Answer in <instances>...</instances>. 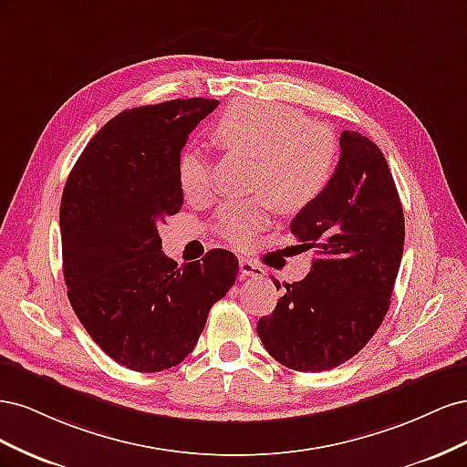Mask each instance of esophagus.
Wrapping results in <instances>:
<instances>
[{"label": "esophagus", "instance_id": "esophagus-1", "mask_svg": "<svg viewBox=\"0 0 467 467\" xmlns=\"http://www.w3.org/2000/svg\"><path fill=\"white\" fill-rule=\"evenodd\" d=\"M239 273H242V276H253V278L265 275L261 265H257L255 261H251V259H244V257L239 259Z\"/></svg>", "mask_w": 467, "mask_h": 467}]
</instances>
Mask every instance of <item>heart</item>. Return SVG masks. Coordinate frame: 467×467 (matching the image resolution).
<instances>
[{
  "mask_svg": "<svg viewBox=\"0 0 467 467\" xmlns=\"http://www.w3.org/2000/svg\"><path fill=\"white\" fill-rule=\"evenodd\" d=\"M220 148L255 158L251 191L261 196L225 204L218 228L225 242L247 247L266 223L268 202L285 214L314 204L327 189L337 163V140L327 126L307 122L290 105L237 101L214 126ZM177 181L187 199H202L210 187V169L201 151L185 150L177 161Z\"/></svg>",
  "mask_w": 467,
  "mask_h": 467,
  "instance_id": "heart-1",
  "label": "heart"
}]
</instances>
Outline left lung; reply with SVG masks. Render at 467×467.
Instances as JSON below:
<instances>
[{
    "mask_svg": "<svg viewBox=\"0 0 467 467\" xmlns=\"http://www.w3.org/2000/svg\"><path fill=\"white\" fill-rule=\"evenodd\" d=\"M338 146L327 189L290 223L298 247L316 253L312 271L257 321L268 355L298 372L331 370L370 341L403 255V208L384 153L352 130Z\"/></svg>",
    "mask_w": 467,
    "mask_h": 467,
    "instance_id": "8db88e82",
    "label": "left lung"
}]
</instances>
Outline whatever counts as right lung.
<instances>
[{"label": "right lung", "instance_id": "add662e5", "mask_svg": "<svg viewBox=\"0 0 467 467\" xmlns=\"http://www.w3.org/2000/svg\"><path fill=\"white\" fill-rule=\"evenodd\" d=\"M216 107L194 97L124 110L91 138L66 181L60 230L69 304L93 341L136 372L185 360L239 271L228 249L177 266L158 234L182 206L181 150Z\"/></svg>", "mask_w": 467, "mask_h": 467}]
</instances>
